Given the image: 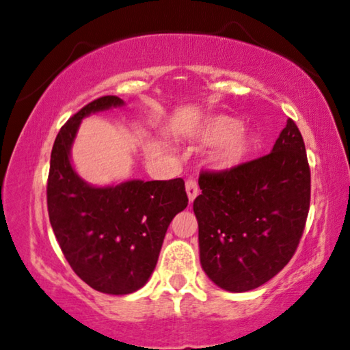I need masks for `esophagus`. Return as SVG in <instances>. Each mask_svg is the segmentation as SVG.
Returning a JSON list of instances; mask_svg holds the SVG:
<instances>
[{"label": "esophagus", "instance_id": "1", "mask_svg": "<svg viewBox=\"0 0 350 350\" xmlns=\"http://www.w3.org/2000/svg\"><path fill=\"white\" fill-rule=\"evenodd\" d=\"M185 190H187V195H189V202L192 203L193 200H195V197H197L198 195V184H197V180L195 179H187V183H185Z\"/></svg>", "mask_w": 350, "mask_h": 350}]
</instances>
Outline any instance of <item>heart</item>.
I'll use <instances>...</instances> for the list:
<instances>
[{
    "mask_svg": "<svg viewBox=\"0 0 350 350\" xmlns=\"http://www.w3.org/2000/svg\"><path fill=\"white\" fill-rule=\"evenodd\" d=\"M240 129V121L227 115L204 118L197 128V137L204 144L219 142L214 150V163L221 167H235L248 157L251 142Z\"/></svg>",
    "mask_w": 350,
    "mask_h": 350,
    "instance_id": "obj_1",
    "label": "heart"
}]
</instances>
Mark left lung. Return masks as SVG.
<instances>
[{"label": "left lung", "instance_id": "obj_1", "mask_svg": "<svg viewBox=\"0 0 350 350\" xmlns=\"http://www.w3.org/2000/svg\"><path fill=\"white\" fill-rule=\"evenodd\" d=\"M198 185L200 260L217 286L254 290L290 262L310 206V167L295 121L288 120L267 155L204 170Z\"/></svg>", "mask_w": 350, "mask_h": 350}]
</instances>
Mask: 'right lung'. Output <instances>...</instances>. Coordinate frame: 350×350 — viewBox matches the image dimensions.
<instances>
[{
    "label": "right lung",
    "mask_w": 350,
    "mask_h": 350,
    "mask_svg": "<svg viewBox=\"0 0 350 350\" xmlns=\"http://www.w3.org/2000/svg\"><path fill=\"white\" fill-rule=\"evenodd\" d=\"M121 104L120 97L102 96L60 128L46 187L49 221L65 259L83 282L107 295H129L146 285L172 217L189 203L180 178L97 189L73 171L68 155L81 118Z\"/></svg>",
    "instance_id": "right-lung-1"
}]
</instances>
